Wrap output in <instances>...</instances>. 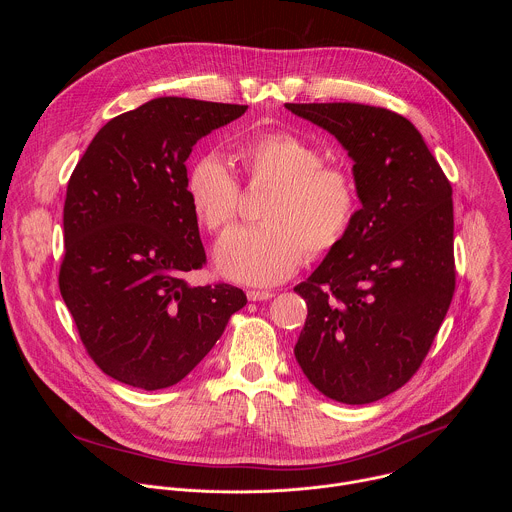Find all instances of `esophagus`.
<instances>
[{
	"mask_svg": "<svg viewBox=\"0 0 512 512\" xmlns=\"http://www.w3.org/2000/svg\"><path fill=\"white\" fill-rule=\"evenodd\" d=\"M275 294L273 291H269V289H249L247 291V298L251 300V302H265V300H271Z\"/></svg>",
	"mask_w": 512,
	"mask_h": 512,
	"instance_id": "esophagus-1",
	"label": "esophagus"
}]
</instances>
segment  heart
Here are the masks:
<instances>
[{
	"mask_svg": "<svg viewBox=\"0 0 512 512\" xmlns=\"http://www.w3.org/2000/svg\"><path fill=\"white\" fill-rule=\"evenodd\" d=\"M235 158L251 182L269 184L257 227L227 233L216 247L225 277L251 285H273L294 275L306 259L324 257L348 237L360 208L354 174L324 164L316 145L289 131H265L237 143ZM186 198L196 221L212 233L227 231L237 218L239 184L216 154L192 162Z\"/></svg>",
	"mask_w": 512,
	"mask_h": 512,
	"instance_id": "b5f03b06",
	"label": "heart"
}]
</instances>
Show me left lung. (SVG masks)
Masks as SVG:
<instances>
[{
    "label": "left lung",
    "instance_id": "left-lung-1",
    "mask_svg": "<svg viewBox=\"0 0 512 512\" xmlns=\"http://www.w3.org/2000/svg\"><path fill=\"white\" fill-rule=\"evenodd\" d=\"M352 158L356 221L294 291L308 318L294 348L326 397L364 405L421 367L456 287L452 186L403 115L360 103H285Z\"/></svg>",
    "mask_w": 512,
    "mask_h": 512
}]
</instances>
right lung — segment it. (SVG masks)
Masks as SVG:
<instances>
[{"instance_id": "right-lung-1", "label": "right lung", "mask_w": 512, "mask_h": 512, "mask_svg": "<svg viewBox=\"0 0 512 512\" xmlns=\"http://www.w3.org/2000/svg\"><path fill=\"white\" fill-rule=\"evenodd\" d=\"M245 111L152 99L103 125L68 180L60 294L89 356L119 383H180L247 304L235 285L186 281L206 263L186 160L200 137Z\"/></svg>"}]
</instances>
